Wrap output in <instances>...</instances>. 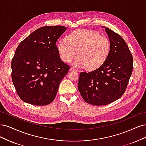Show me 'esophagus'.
<instances>
[{
    "mask_svg": "<svg viewBox=\"0 0 146 146\" xmlns=\"http://www.w3.org/2000/svg\"><path fill=\"white\" fill-rule=\"evenodd\" d=\"M70 71H77V70L76 68H74V67H70Z\"/></svg>",
    "mask_w": 146,
    "mask_h": 146,
    "instance_id": "34e87169",
    "label": "esophagus"
}]
</instances>
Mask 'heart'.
Returning <instances> with one entry per match:
<instances>
[{
  "instance_id": "heart-1",
  "label": "heart",
  "mask_w": 146,
  "mask_h": 146,
  "mask_svg": "<svg viewBox=\"0 0 146 146\" xmlns=\"http://www.w3.org/2000/svg\"><path fill=\"white\" fill-rule=\"evenodd\" d=\"M67 41L60 40L57 45L60 58L65 62H73L77 67L95 70L105 62L110 53V42L106 37L93 31L79 30L70 33Z\"/></svg>"
}]
</instances>
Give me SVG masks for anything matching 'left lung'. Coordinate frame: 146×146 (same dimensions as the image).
Masks as SVG:
<instances>
[{"mask_svg":"<svg viewBox=\"0 0 146 146\" xmlns=\"http://www.w3.org/2000/svg\"><path fill=\"white\" fill-rule=\"evenodd\" d=\"M110 51L101 66L92 72H81L78 90L86 102L104 106L116 101L124 93L133 70V57L126 42L109 28Z\"/></svg>","mask_w":146,"mask_h":146,"instance_id":"8db88e82","label":"left lung"}]
</instances>
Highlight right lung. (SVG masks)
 Instances as JSON below:
<instances>
[{
    "mask_svg": "<svg viewBox=\"0 0 146 146\" xmlns=\"http://www.w3.org/2000/svg\"><path fill=\"white\" fill-rule=\"evenodd\" d=\"M67 28H39L22 41L11 62V78L21 100L35 106L52 102L70 67L61 60L56 43Z\"/></svg>",
    "mask_w": 146,
    "mask_h": 146,
    "instance_id": "add662e5",
    "label": "right lung"
}]
</instances>
